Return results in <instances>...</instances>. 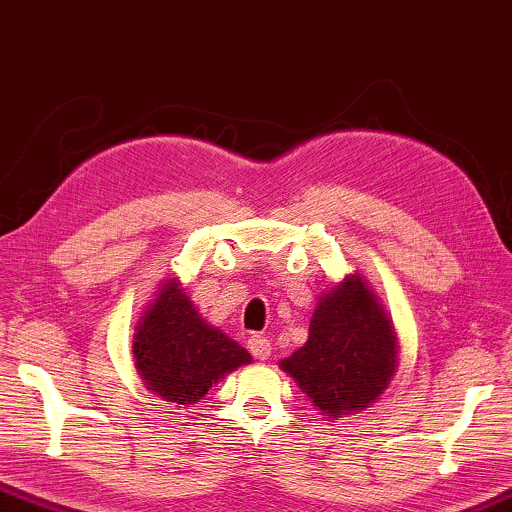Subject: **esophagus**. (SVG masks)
<instances>
[{
    "label": "esophagus",
    "mask_w": 512,
    "mask_h": 512,
    "mask_svg": "<svg viewBox=\"0 0 512 512\" xmlns=\"http://www.w3.org/2000/svg\"><path fill=\"white\" fill-rule=\"evenodd\" d=\"M248 348H250V353L255 355L257 360H269V355H271V342L266 337H262V335H253L248 339Z\"/></svg>",
    "instance_id": "esophagus-1"
}]
</instances>
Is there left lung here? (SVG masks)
Here are the masks:
<instances>
[{
  "mask_svg": "<svg viewBox=\"0 0 512 512\" xmlns=\"http://www.w3.org/2000/svg\"><path fill=\"white\" fill-rule=\"evenodd\" d=\"M278 364L332 421L383 396L399 367V337L369 280L348 273L319 296L307 342Z\"/></svg>",
  "mask_w": 512,
  "mask_h": 512,
  "instance_id": "obj_1",
  "label": "left lung"
}]
</instances>
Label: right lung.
<instances>
[{"instance_id":"add662e5","label":"right lung","mask_w":512,"mask_h":512,"mask_svg":"<svg viewBox=\"0 0 512 512\" xmlns=\"http://www.w3.org/2000/svg\"><path fill=\"white\" fill-rule=\"evenodd\" d=\"M132 353L145 387L175 405L198 403L227 373L253 362L246 348L202 319L177 278L161 282L145 305Z\"/></svg>"}]
</instances>
